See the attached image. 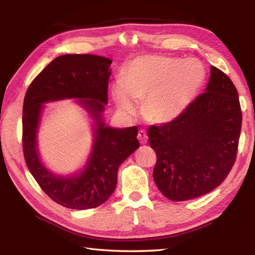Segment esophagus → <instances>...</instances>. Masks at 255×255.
Returning a JSON list of instances; mask_svg holds the SVG:
<instances>
[{
	"label": "esophagus",
	"mask_w": 255,
	"mask_h": 255,
	"mask_svg": "<svg viewBox=\"0 0 255 255\" xmlns=\"http://www.w3.org/2000/svg\"><path fill=\"white\" fill-rule=\"evenodd\" d=\"M138 140L140 141V143L141 144H144V143H147V141H148V136H147V132H145L144 130H139V132H138Z\"/></svg>",
	"instance_id": "1"
}]
</instances>
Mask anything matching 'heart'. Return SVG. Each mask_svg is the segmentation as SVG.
Segmentation results:
<instances>
[{
  "instance_id": "1",
  "label": "heart",
  "mask_w": 255,
  "mask_h": 255,
  "mask_svg": "<svg viewBox=\"0 0 255 255\" xmlns=\"http://www.w3.org/2000/svg\"><path fill=\"white\" fill-rule=\"evenodd\" d=\"M205 79V67L198 60L144 56L128 64L123 79L114 84L112 94L122 113H134L136 100H143V115L151 122L164 123L180 116L191 105Z\"/></svg>"
}]
</instances>
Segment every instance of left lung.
<instances>
[{
	"mask_svg": "<svg viewBox=\"0 0 255 255\" xmlns=\"http://www.w3.org/2000/svg\"><path fill=\"white\" fill-rule=\"evenodd\" d=\"M241 124L235 84L211 66L204 93L175 119L148 129L159 191L173 202H183L218 187L236 162Z\"/></svg>",
	"mask_w": 255,
	"mask_h": 255,
	"instance_id": "left-lung-1",
	"label": "left lung"
}]
</instances>
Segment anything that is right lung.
<instances>
[{"mask_svg": "<svg viewBox=\"0 0 255 255\" xmlns=\"http://www.w3.org/2000/svg\"><path fill=\"white\" fill-rule=\"evenodd\" d=\"M108 58L94 55H63L56 58L32 80L23 105V152L26 165L40 188L53 202L71 209L99 207L114 193L123 162L139 148L137 126L106 127L101 114L108 103L111 77ZM62 98L79 100L97 122L96 142L88 165L80 176L59 178L41 164L35 133L41 104Z\"/></svg>", "mask_w": 255, "mask_h": 255, "instance_id": "add662e5", "label": "right lung"}]
</instances>
